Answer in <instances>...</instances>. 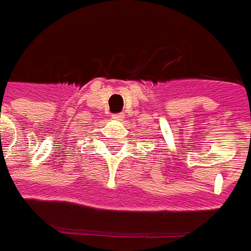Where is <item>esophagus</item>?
<instances>
[{"label": "esophagus", "instance_id": "obj_1", "mask_svg": "<svg viewBox=\"0 0 251 251\" xmlns=\"http://www.w3.org/2000/svg\"><path fill=\"white\" fill-rule=\"evenodd\" d=\"M111 118L116 121H122L125 118V116H124L122 113H117V114H111Z\"/></svg>", "mask_w": 251, "mask_h": 251}]
</instances>
